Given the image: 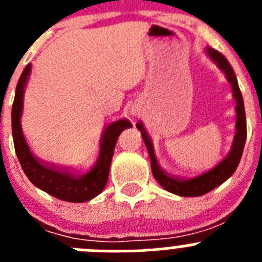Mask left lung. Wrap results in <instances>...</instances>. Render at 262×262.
<instances>
[{
	"mask_svg": "<svg viewBox=\"0 0 262 262\" xmlns=\"http://www.w3.org/2000/svg\"><path fill=\"white\" fill-rule=\"evenodd\" d=\"M206 55L209 56L210 60L216 64V67L221 69L226 76L227 81L230 82L231 88H232V96L235 99V113H236V123H235V136H233L232 145H231L230 152L227 154V156L222 160L221 163L216 164L214 168H211L207 172H203L202 174H198L195 177L190 178H177L169 176L165 173L163 169L160 168L159 163H157L156 156H155L154 144H152L151 138L148 136L147 131L143 127V124L136 123V127L140 131L143 136V140L147 147L148 155L151 159V169L152 174L156 178V181L159 182L161 186L165 189L169 193H173L176 195L180 196H200L203 194L209 193L212 189L217 187L219 185L227 181L233 172L236 170L237 165L242 159L243 149L245 145V139H247V119H245V108H244V101H243L242 92H240L239 84H237V78H236L235 72H233L232 67L228 62V60L222 55L221 52H217L216 50L211 47H206L205 50Z\"/></svg>",
	"mask_w": 262,
	"mask_h": 262,
	"instance_id": "left-lung-1",
	"label": "left lung"
}]
</instances>
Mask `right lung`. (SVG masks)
<instances>
[{
	"label": "right lung",
	"mask_w": 262,
	"mask_h": 262,
	"mask_svg": "<svg viewBox=\"0 0 262 262\" xmlns=\"http://www.w3.org/2000/svg\"><path fill=\"white\" fill-rule=\"evenodd\" d=\"M31 75V64H27L18 80L13 108H11V129L15 154L23 172L32 185L57 200L82 203L93 200L102 193L108 178V170L114 148L120 133L133 127L127 119L115 120L103 128L99 139V155L94 165L85 173L75 174L68 170H60L40 163L29 148L22 131L20 118L23 113V97Z\"/></svg>",
	"instance_id": "add662e5"
}]
</instances>
